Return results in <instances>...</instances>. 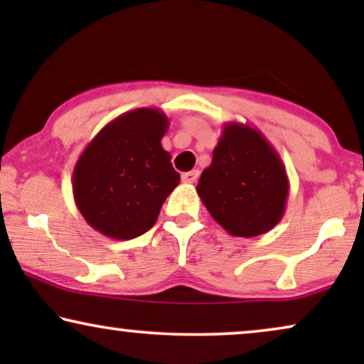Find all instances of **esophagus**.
Instances as JSON below:
<instances>
[{"mask_svg":"<svg viewBox=\"0 0 364 364\" xmlns=\"http://www.w3.org/2000/svg\"><path fill=\"white\" fill-rule=\"evenodd\" d=\"M198 176H200V172H198V171L186 172V173H182V182H186V183H196Z\"/></svg>","mask_w":364,"mask_h":364,"instance_id":"esophagus-1","label":"esophagus"}]
</instances>
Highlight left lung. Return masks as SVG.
I'll return each mask as SVG.
<instances>
[{"mask_svg":"<svg viewBox=\"0 0 364 364\" xmlns=\"http://www.w3.org/2000/svg\"><path fill=\"white\" fill-rule=\"evenodd\" d=\"M290 192L282 157L258 129L223 126L197 193L213 220L233 237L267 233L283 218Z\"/></svg>","mask_w":364,"mask_h":364,"instance_id":"1","label":"left lung"}]
</instances>
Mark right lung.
I'll return each instance as SVG.
<instances>
[{
    "mask_svg": "<svg viewBox=\"0 0 364 364\" xmlns=\"http://www.w3.org/2000/svg\"><path fill=\"white\" fill-rule=\"evenodd\" d=\"M167 129L168 119L159 109H134L106 124L79 156L74 202L102 235L131 240L154 227L181 182L161 144Z\"/></svg>",
    "mask_w": 364,
    "mask_h": 364,
    "instance_id": "1",
    "label": "right lung"
}]
</instances>
